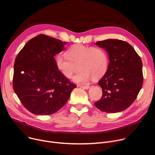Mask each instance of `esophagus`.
<instances>
[{"label":"esophagus","mask_w":155,"mask_h":155,"mask_svg":"<svg viewBox=\"0 0 155 155\" xmlns=\"http://www.w3.org/2000/svg\"><path fill=\"white\" fill-rule=\"evenodd\" d=\"M80 87L83 88L84 89H88L89 88H90V86L89 85H80Z\"/></svg>","instance_id":"1"}]
</instances>
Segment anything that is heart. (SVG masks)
Here are the masks:
<instances>
[{
	"instance_id": "b5f03b06",
	"label": "heart",
	"mask_w": 155,
	"mask_h": 155,
	"mask_svg": "<svg viewBox=\"0 0 155 155\" xmlns=\"http://www.w3.org/2000/svg\"><path fill=\"white\" fill-rule=\"evenodd\" d=\"M66 56L56 57V67L67 78L80 70L73 78L77 84H87L91 78L97 80L106 73L109 66V57L105 49L101 47L75 45L66 51ZM79 68H78V67Z\"/></svg>"
}]
</instances>
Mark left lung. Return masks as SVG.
<instances>
[{
  "mask_svg": "<svg viewBox=\"0 0 155 155\" xmlns=\"http://www.w3.org/2000/svg\"><path fill=\"white\" fill-rule=\"evenodd\" d=\"M95 45L107 51L109 63L97 84L102 88V96L94 105L107 113L124 110L135 101L143 85L141 59L132 46L124 41L109 39Z\"/></svg>",
  "mask_w": 155,
  "mask_h": 155,
  "instance_id": "8db88e82",
  "label": "left lung"
}]
</instances>
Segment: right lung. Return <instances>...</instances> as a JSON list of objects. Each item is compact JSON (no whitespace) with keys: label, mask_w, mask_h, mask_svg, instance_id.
<instances>
[{"label":"right lung","mask_w":155,"mask_h":155,"mask_svg":"<svg viewBox=\"0 0 155 155\" xmlns=\"http://www.w3.org/2000/svg\"><path fill=\"white\" fill-rule=\"evenodd\" d=\"M65 44L40 35L30 39L15 60L14 91L24 107L34 114L55 113L76 88L57 68L54 58L65 50Z\"/></svg>","instance_id":"obj_1"}]
</instances>
